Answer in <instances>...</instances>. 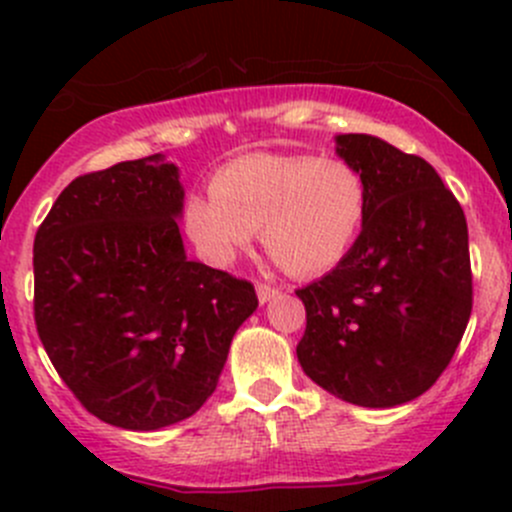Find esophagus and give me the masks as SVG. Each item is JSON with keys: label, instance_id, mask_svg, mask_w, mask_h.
Wrapping results in <instances>:
<instances>
[{"label": "esophagus", "instance_id": "34e87169", "mask_svg": "<svg viewBox=\"0 0 512 512\" xmlns=\"http://www.w3.org/2000/svg\"><path fill=\"white\" fill-rule=\"evenodd\" d=\"M277 294H280V289L272 287V285H262V282H257V299H260L262 304L270 302V299H275Z\"/></svg>", "mask_w": 512, "mask_h": 512}]
</instances>
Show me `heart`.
Listing matches in <instances>:
<instances>
[{
  "label": "heart",
  "instance_id": "b5f03b06",
  "mask_svg": "<svg viewBox=\"0 0 512 512\" xmlns=\"http://www.w3.org/2000/svg\"><path fill=\"white\" fill-rule=\"evenodd\" d=\"M369 198L364 178L342 158L250 153L225 163L208 193L190 195L183 223L208 265L227 267L257 230L294 275H319L347 257Z\"/></svg>",
  "mask_w": 512,
  "mask_h": 512
}]
</instances>
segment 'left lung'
I'll use <instances>...</instances> for the list:
<instances>
[{
	"label": "left lung",
	"instance_id": "8db88e82",
	"mask_svg": "<svg viewBox=\"0 0 512 512\" xmlns=\"http://www.w3.org/2000/svg\"><path fill=\"white\" fill-rule=\"evenodd\" d=\"M366 185L364 227L329 275L297 289L304 374L366 409L406 404L436 384L473 309L468 225L431 163L366 133L337 136Z\"/></svg>",
	"mask_w": 512,
	"mask_h": 512
}]
</instances>
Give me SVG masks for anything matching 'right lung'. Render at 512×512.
Instances as JSON below:
<instances>
[{"mask_svg": "<svg viewBox=\"0 0 512 512\" xmlns=\"http://www.w3.org/2000/svg\"><path fill=\"white\" fill-rule=\"evenodd\" d=\"M178 168L156 156L71 180L34 237V322L51 364L101 421L156 431L218 386L252 282L185 257Z\"/></svg>", "mask_w": 512, "mask_h": 512, "instance_id": "1", "label": "right lung"}]
</instances>
